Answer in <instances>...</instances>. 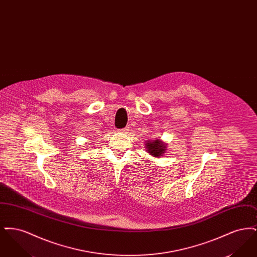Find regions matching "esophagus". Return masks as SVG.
I'll return each instance as SVG.
<instances>
[{
  "mask_svg": "<svg viewBox=\"0 0 257 257\" xmlns=\"http://www.w3.org/2000/svg\"><path fill=\"white\" fill-rule=\"evenodd\" d=\"M128 131H129V127H125V128L121 129V132H123V133H127Z\"/></svg>",
  "mask_w": 257,
  "mask_h": 257,
  "instance_id": "esophagus-1",
  "label": "esophagus"
}]
</instances>
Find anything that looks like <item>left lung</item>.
<instances>
[{"label":"left lung","instance_id":"obj_1","mask_svg":"<svg viewBox=\"0 0 257 257\" xmlns=\"http://www.w3.org/2000/svg\"><path fill=\"white\" fill-rule=\"evenodd\" d=\"M146 148L147 152L153 156V157H161L164 155V153L167 151V144H164L159 139H156L154 141L147 140L146 143Z\"/></svg>","mask_w":257,"mask_h":257}]
</instances>
